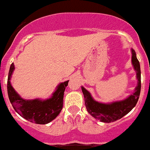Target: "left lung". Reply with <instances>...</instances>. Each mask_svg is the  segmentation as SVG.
<instances>
[{
    "label": "left lung",
    "instance_id": "1",
    "mask_svg": "<svg viewBox=\"0 0 150 150\" xmlns=\"http://www.w3.org/2000/svg\"><path fill=\"white\" fill-rule=\"evenodd\" d=\"M132 51V64L134 70L136 72V77L137 79V86L132 95L127 97L126 98L121 100H116L110 103H102L95 100L91 96V93L83 86H81L82 91L84 95L85 104L87 111L96 120H100L103 122L110 123L120 120L123 116L128 114L130 111L136 106L139 99L141 88L140 80V66L139 61L136 56V52L133 49Z\"/></svg>",
    "mask_w": 150,
    "mask_h": 150
}]
</instances>
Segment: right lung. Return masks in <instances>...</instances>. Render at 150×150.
Masks as SVG:
<instances>
[{
	"mask_svg": "<svg viewBox=\"0 0 150 150\" xmlns=\"http://www.w3.org/2000/svg\"><path fill=\"white\" fill-rule=\"evenodd\" d=\"M14 70L15 66L12 63L8 74L7 92L10 103L16 112L24 119L36 124H48L55 120L63 107L64 92L69 80L59 83L49 98L27 100L22 98L12 86L11 77Z\"/></svg>",
	"mask_w": 150,
	"mask_h": 150,
	"instance_id": "add662e5",
	"label": "right lung"
}]
</instances>
